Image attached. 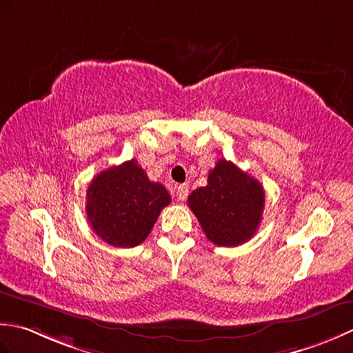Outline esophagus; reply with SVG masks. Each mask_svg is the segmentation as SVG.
<instances>
[{
    "label": "esophagus",
    "mask_w": 353,
    "mask_h": 353,
    "mask_svg": "<svg viewBox=\"0 0 353 353\" xmlns=\"http://www.w3.org/2000/svg\"><path fill=\"white\" fill-rule=\"evenodd\" d=\"M175 195L178 201H185L187 195H189V185L187 184H179L175 190Z\"/></svg>",
    "instance_id": "esophagus-1"
}]
</instances>
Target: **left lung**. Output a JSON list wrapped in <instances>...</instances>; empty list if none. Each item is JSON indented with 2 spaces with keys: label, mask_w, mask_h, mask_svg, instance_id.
<instances>
[{
  "label": "left lung",
  "mask_w": 353,
  "mask_h": 353,
  "mask_svg": "<svg viewBox=\"0 0 353 353\" xmlns=\"http://www.w3.org/2000/svg\"><path fill=\"white\" fill-rule=\"evenodd\" d=\"M187 203L208 241L236 247L251 239L261 225L265 192L257 179L221 158L207 185L193 190Z\"/></svg>",
  "instance_id": "obj_1"
}]
</instances>
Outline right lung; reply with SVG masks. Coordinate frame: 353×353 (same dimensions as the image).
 I'll list each match as a JSON object with an SVG mask.
<instances>
[{"mask_svg":"<svg viewBox=\"0 0 353 353\" xmlns=\"http://www.w3.org/2000/svg\"><path fill=\"white\" fill-rule=\"evenodd\" d=\"M170 195L149 181L137 160L100 172L86 190V216L99 237L112 247L132 248L149 236Z\"/></svg>","mask_w":353,"mask_h":353,"instance_id":"right-lung-1","label":"right lung"}]
</instances>
